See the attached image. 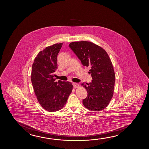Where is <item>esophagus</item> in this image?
I'll list each match as a JSON object with an SVG mask.
<instances>
[{"mask_svg":"<svg viewBox=\"0 0 149 149\" xmlns=\"http://www.w3.org/2000/svg\"><path fill=\"white\" fill-rule=\"evenodd\" d=\"M79 86V84H77V83H74L73 84V86L74 88H78Z\"/></svg>","mask_w":149,"mask_h":149,"instance_id":"34e87169","label":"esophagus"}]
</instances>
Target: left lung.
I'll list each match as a JSON object with an SVG mask.
<instances>
[{
    "instance_id": "1",
    "label": "left lung",
    "mask_w": 149,
    "mask_h": 149,
    "mask_svg": "<svg viewBox=\"0 0 149 149\" xmlns=\"http://www.w3.org/2000/svg\"><path fill=\"white\" fill-rule=\"evenodd\" d=\"M82 65L90 68L91 83H83L87 97L83 100L84 106L88 110L98 111L108 106L114 92L115 73L108 54L102 47L88 41L70 43Z\"/></svg>"
}]
</instances>
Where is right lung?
I'll list each match as a JSON object with an SVG mask.
<instances>
[{
  "label": "right lung",
  "instance_id": "add662e5",
  "mask_svg": "<svg viewBox=\"0 0 149 149\" xmlns=\"http://www.w3.org/2000/svg\"><path fill=\"white\" fill-rule=\"evenodd\" d=\"M63 43L46 47L35 58L31 74V80L39 104L45 110L55 112L66 104L73 88L69 81H55L57 68V56Z\"/></svg>",
  "mask_w": 149,
  "mask_h": 149
}]
</instances>
